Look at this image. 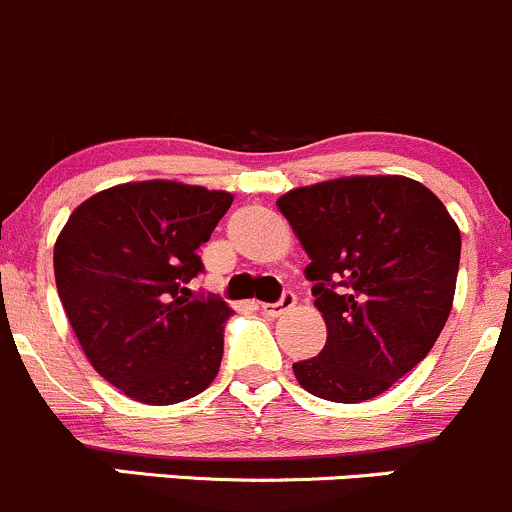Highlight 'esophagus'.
<instances>
[{
	"label": "esophagus",
	"mask_w": 512,
	"mask_h": 512,
	"mask_svg": "<svg viewBox=\"0 0 512 512\" xmlns=\"http://www.w3.org/2000/svg\"><path fill=\"white\" fill-rule=\"evenodd\" d=\"M295 300H298V298H295V293L286 291V293L281 295V298L276 300V303H261V310L266 315H271V318H281L283 313H288V310L293 308Z\"/></svg>",
	"instance_id": "obj_1"
}]
</instances>
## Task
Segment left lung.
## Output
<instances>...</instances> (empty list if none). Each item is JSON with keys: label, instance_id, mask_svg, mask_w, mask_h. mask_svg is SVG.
<instances>
[{"label": "left lung", "instance_id": "left-lung-1", "mask_svg": "<svg viewBox=\"0 0 512 512\" xmlns=\"http://www.w3.org/2000/svg\"><path fill=\"white\" fill-rule=\"evenodd\" d=\"M310 263L328 325L320 355L293 365L305 392L357 404L414 370L449 320L461 231L409 177H342L278 199Z\"/></svg>", "mask_w": 512, "mask_h": 512}]
</instances>
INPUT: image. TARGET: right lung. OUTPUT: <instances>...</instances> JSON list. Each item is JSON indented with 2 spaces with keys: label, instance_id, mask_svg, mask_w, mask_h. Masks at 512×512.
I'll return each mask as SVG.
<instances>
[{
  "label": "right lung",
  "instance_id": "right-lung-1",
  "mask_svg": "<svg viewBox=\"0 0 512 512\" xmlns=\"http://www.w3.org/2000/svg\"><path fill=\"white\" fill-rule=\"evenodd\" d=\"M231 202L182 182H130L93 194L63 226L54 246L63 310L93 370L125 397L177 404L217 377L234 310L187 286Z\"/></svg>",
  "mask_w": 512,
  "mask_h": 512
}]
</instances>
